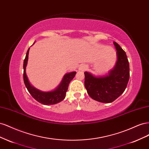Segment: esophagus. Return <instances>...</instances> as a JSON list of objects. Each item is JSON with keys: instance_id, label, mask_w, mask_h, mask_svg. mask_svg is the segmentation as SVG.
Wrapping results in <instances>:
<instances>
[{"instance_id": "esophagus-1", "label": "esophagus", "mask_w": 149, "mask_h": 149, "mask_svg": "<svg viewBox=\"0 0 149 149\" xmlns=\"http://www.w3.org/2000/svg\"><path fill=\"white\" fill-rule=\"evenodd\" d=\"M87 66L85 65H81L79 67V71H84V70H86L87 69Z\"/></svg>"}]
</instances>
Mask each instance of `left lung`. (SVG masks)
Listing matches in <instances>:
<instances>
[{"label":"left lung","mask_w":149,"mask_h":149,"mask_svg":"<svg viewBox=\"0 0 149 149\" xmlns=\"http://www.w3.org/2000/svg\"><path fill=\"white\" fill-rule=\"evenodd\" d=\"M116 63L104 76H96L84 72V86L88 94L94 100L103 103L113 102L124 93L129 79V63L125 52L116 42Z\"/></svg>","instance_id":"obj_1"}]
</instances>
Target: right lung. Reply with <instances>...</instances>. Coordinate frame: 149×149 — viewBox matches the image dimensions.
I'll return each instance as SVG.
<instances>
[{
  "label": "right lung",
  "instance_id": "1",
  "mask_svg": "<svg viewBox=\"0 0 149 149\" xmlns=\"http://www.w3.org/2000/svg\"><path fill=\"white\" fill-rule=\"evenodd\" d=\"M29 49L27 50L26 56L24 61V81L25 86L29 92L35 100L44 105H52L60 102L64 100L66 97V93L68 88L71 81L73 79L76 73V71L70 72L64 75L61 82L57 88L51 91H42L35 88L31 85L26 74V66L27 65Z\"/></svg>",
  "mask_w": 149,
  "mask_h": 149
}]
</instances>
